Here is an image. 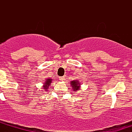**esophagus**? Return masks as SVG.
I'll use <instances>...</instances> for the list:
<instances>
[{"label":"esophagus","instance_id":"obj_1","mask_svg":"<svg viewBox=\"0 0 132 132\" xmlns=\"http://www.w3.org/2000/svg\"><path fill=\"white\" fill-rule=\"evenodd\" d=\"M59 79H60V81H64V77H60Z\"/></svg>","mask_w":132,"mask_h":132}]
</instances>
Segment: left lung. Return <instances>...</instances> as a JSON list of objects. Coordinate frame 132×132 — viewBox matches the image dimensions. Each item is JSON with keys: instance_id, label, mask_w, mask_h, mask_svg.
<instances>
[{"instance_id": "8db88e82", "label": "left lung", "mask_w": 132, "mask_h": 132, "mask_svg": "<svg viewBox=\"0 0 132 132\" xmlns=\"http://www.w3.org/2000/svg\"><path fill=\"white\" fill-rule=\"evenodd\" d=\"M71 87H72V90L74 91H76L80 89V83L78 80H75V81H71Z\"/></svg>"}]
</instances>
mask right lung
<instances>
[{
  "mask_svg": "<svg viewBox=\"0 0 132 132\" xmlns=\"http://www.w3.org/2000/svg\"><path fill=\"white\" fill-rule=\"evenodd\" d=\"M51 81H52V79L50 78L46 79V81H45V82L43 83L44 85H43V87L45 90H46L47 89H48V87H49L50 85V84L51 83Z\"/></svg>",
  "mask_w": 132,
  "mask_h": 132,
  "instance_id": "add662e5",
  "label": "right lung"
}]
</instances>
